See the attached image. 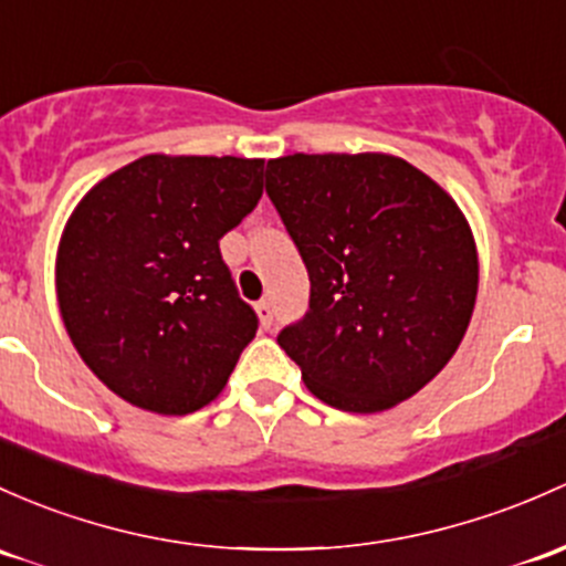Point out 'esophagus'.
<instances>
[{"mask_svg": "<svg viewBox=\"0 0 566 566\" xmlns=\"http://www.w3.org/2000/svg\"><path fill=\"white\" fill-rule=\"evenodd\" d=\"M258 317H260V325H263V328H271L273 325V306L268 298L258 303Z\"/></svg>", "mask_w": 566, "mask_h": 566, "instance_id": "esophagus-1", "label": "esophagus"}]
</instances>
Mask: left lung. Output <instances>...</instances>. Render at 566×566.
<instances>
[{
    "mask_svg": "<svg viewBox=\"0 0 566 566\" xmlns=\"http://www.w3.org/2000/svg\"><path fill=\"white\" fill-rule=\"evenodd\" d=\"M265 192L312 295L279 347L344 412H385L453 358L478 301V243L423 170L382 151L268 159Z\"/></svg>",
    "mask_w": 566,
    "mask_h": 566,
    "instance_id": "obj_1",
    "label": "left lung"
}]
</instances>
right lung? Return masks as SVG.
Segmentation results:
<instances>
[{
  "instance_id": "right-lung-1",
  "label": "right lung",
  "mask_w": 566,
  "mask_h": 566,
  "mask_svg": "<svg viewBox=\"0 0 566 566\" xmlns=\"http://www.w3.org/2000/svg\"><path fill=\"white\" fill-rule=\"evenodd\" d=\"M263 165L146 154L70 213L56 249L59 314L94 377L133 407H206L258 333L219 238L258 206Z\"/></svg>"
}]
</instances>
